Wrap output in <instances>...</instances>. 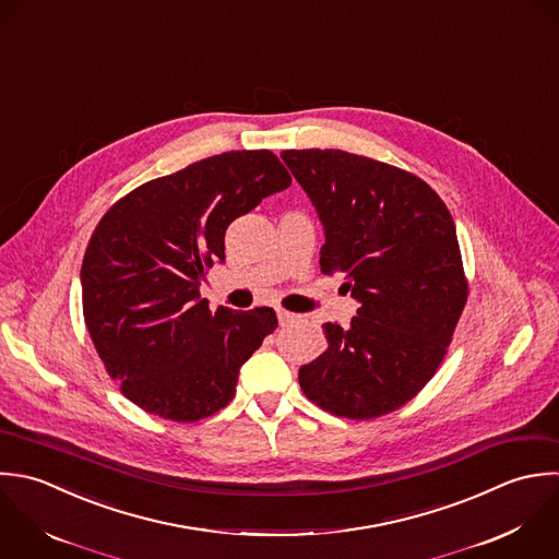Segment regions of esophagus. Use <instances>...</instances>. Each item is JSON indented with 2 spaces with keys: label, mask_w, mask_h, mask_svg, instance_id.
Wrapping results in <instances>:
<instances>
[{
  "label": "esophagus",
  "mask_w": 559,
  "mask_h": 559,
  "mask_svg": "<svg viewBox=\"0 0 559 559\" xmlns=\"http://www.w3.org/2000/svg\"><path fill=\"white\" fill-rule=\"evenodd\" d=\"M298 318H300V316H296V313H289V311H283V309H278V322H281V326L294 324V322H298Z\"/></svg>",
  "instance_id": "esophagus-1"
}]
</instances>
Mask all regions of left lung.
Instances as JSON below:
<instances>
[{
  "mask_svg": "<svg viewBox=\"0 0 559 559\" xmlns=\"http://www.w3.org/2000/svg\"><path fill=\"white\" fill-rule=\"evenodd\" d=\"M324 224V274L359 300L350 326L298 372L324 412L370 420L409 403L440 368L468 300L455 222L416 174L344 150H285Z\"/></svg>",
  "mask_w": 559,
  "mask_h": 559,
  "instance_id": "left-lung-1",
  "label": "left lung"
}]
</instances>
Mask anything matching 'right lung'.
<instances>
[{
  "label": "right lung",
  "mask_w": 559,
  "mask_h": 559,
  "mask_svg": "<svg viewBox=\"0 0 559 559\" xmlns=\"http://www.w3.org/2000/svg\"><path fill=\"white\" fill-rule=\"evenodd\" d=\"M292 176L270 150H230L154 178L97 222L80 270L93 346L143 412L195 423L226 407L239 368L278 326L270 307L209 309L206 272L226 228Z\"/></svg>",
  "instance_id": "add662e5"
}]
</instances>
